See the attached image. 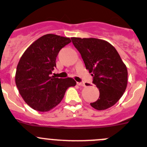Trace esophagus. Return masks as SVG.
I'll list each match as a JSON object with an SVG mask.
<instances>
[{"mask_svg":"<svg viewBox=\"0 0 147 147\" xmlns=\"http://www.w3.org/2000/svg\"><path fill=\"white\" fill-rule=\"evenodd\" d=\"M77 84L78 86H85V84L82 82H77Z\"/></svg>","mask_w":147,"mask_h":147,"instance_id":"34e87169","label":"esophagus"}]
</instances>
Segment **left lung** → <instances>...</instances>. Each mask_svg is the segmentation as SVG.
<instances>
[{"label": "left lung", "mask_w": 147, "mask_h": 147, "mask_svg": "<svg viewBox=\"0 0 147 147\" xmlns=\"http://www.w3.org/2000/svg\"><path fill=\"white\" fill-rule=\"evenodd\" d=\"M80 52L86 69L92 73V83L100 95L90 105L104 110L119 100L127 86V69L114 47L97 38H71Z\"/></svg>", "instance_id": "obj_1"}]
</instances>
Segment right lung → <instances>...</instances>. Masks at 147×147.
Wrapping results in <instances>:
<instances>
[{
  "label": "right lung",
  "instance_id": "right-lung-1",
  "mask_svg": "<svg viewBox=\"0 0 147 147\" xmlns=\"http://www.w3.org/2000/svg\"><path fill=\"white\" fill-rule=\"evenodd\" d=\"M70 42L69 38L47 34L32 43L21 56L15 84L24 101L32 109L51 110L60 104L66 89L76 85L71 78L51 76L58 52Z\"/></svg>",
  "mask_w": 147,
  "mask_h": 147
}]
</instances>
